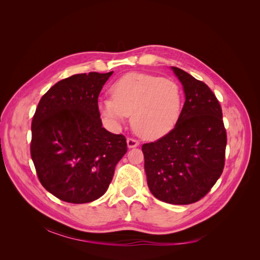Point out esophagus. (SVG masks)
<instances>
[{"instance_id": "obj_1", "label": "esophagus", "mask_w": 260, "mask_h": 260, "mask_svg": "<svg viewBox=\"0 0 260 260\" xmlns=\"http://www.w3.org/2000/svg\"><path fill=\"white\" fill-rule=\"evenodd\" d=\"M139 141H137V140H135V139H132V138H128L127 139V145H128V147L129 148H132V147H137V146H139Z\"/></svg>"}]
</instances>
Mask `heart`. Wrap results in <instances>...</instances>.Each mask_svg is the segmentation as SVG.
<instances>
[{"instance_id":"heart-1","label":"heart","mask_w":260,"mask_h":260,"mask_svg":"<svg viewBox=\"0 0 260 260\" xmlns=\"http://www.w3.org/2000/svg\"><path fill=\"white\" fill-rule=\"evenodd\" d=\"M112 98L99 101L101 115L119 125L131 115L132 128L140 137L155 140L175 127L182 106L179 85L147 74H127L114 82Z\"/></svg>"}]
</instances>
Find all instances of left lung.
Here are the masks:
<instances>
[{"label": "left lung", "mask_w": 260, "mask_h": 260, "mask_svg": "<svg viewBox=\"0 0 260 260\" xmlns=\"http://www.w3.org/2000/svg\"><path fill=\"white\" fill-rule=\"evenodd\" d=\"M171 69L183 86L184 105L174 129L142 145L144 169L156 199L187 205L204 198L221 176L226 133L221 106L208 85Z\"/></svg>", "instance_id": "8db88e82"}]
</instances>
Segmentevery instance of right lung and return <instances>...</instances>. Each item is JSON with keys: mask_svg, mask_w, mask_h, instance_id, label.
<instances>
[{"mask_svg": "<svg viewBox=\"0 0 260 260\" xmlns=\"http://www.w3.org/2000/svg\"><path fill=\"white\" fill-rule=\"evenodd\" d=\"M113 72L78 74L58 81L39 102L30 152L41 184L74 204L100 199L127 153L122 135L102 127L98 99Z\"/></svg>", "mask_w": 260, "mask_h": 260, "instance_id": "obj_1", "label": "right lung"}]
</instances>
